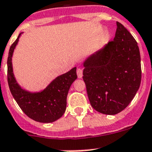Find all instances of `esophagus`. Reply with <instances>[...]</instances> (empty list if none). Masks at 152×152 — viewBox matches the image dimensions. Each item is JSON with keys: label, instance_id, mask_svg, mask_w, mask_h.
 I'll return each instance as SVG.
<instances>
[{"label": "esophagus", "instance_id": "34e87169", "mask_svg": "<svg viewBox=\"0 0 152 152\" xmlns=\"http://www.w3.org/2000/svg\"><path fill=\"white\" fill-rule=\"evenodd\" d=\"M76 73H77V76L79 79L82 78V76H83V69L80 68H78L76 69Z\"/></svg>", "mask_w": 152, "mask_h": 152}]
</instances>
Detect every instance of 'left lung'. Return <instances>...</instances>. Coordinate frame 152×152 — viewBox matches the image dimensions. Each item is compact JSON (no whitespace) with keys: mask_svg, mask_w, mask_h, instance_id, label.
<instances>
[{"mask_svg":"<svg viewBox=\"0 0 152 152\" xmlns=\"http://www.w3.org/2000/svg\"><path fill=\"white\" fill-rule=\"evenodd\" d=\"M83 79L92 107L105 115H115L127 107L142 80L138 43L117 22L114 39L84 63Z\"/></svg>","mask_w":152,"mask_h":152,"instance_id":"8db88e82","label":"left lung"}]
</instances>
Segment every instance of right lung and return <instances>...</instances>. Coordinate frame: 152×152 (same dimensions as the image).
I'll return each mask as SVG.
<instances>
[{"instance_id":"add662e5","label":"right lung","mask_w":152,"mask_h":152,"mask_svg":"<svg viewBox=\"0 0 152 152\" xmlns=\"http://www.w3.org/2000/svg\"><path fill=\"white\" fill-rule=\"evenodd\" d=\"M20 36V34L10 46L7 57V82L10 92L29 118L43 123L55 122L65 113L69 89L77 79L76 67L56 78L43 92L30 93L23 90L14 79L11 63L13 52Z\"/></svg>"}]
</instances>
